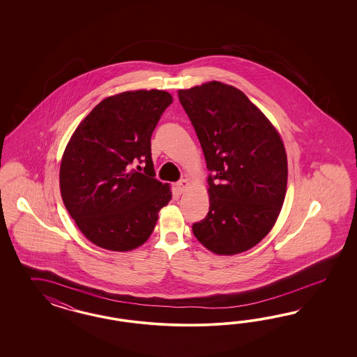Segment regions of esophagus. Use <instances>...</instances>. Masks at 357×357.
<instances>
[{
    "label": "esophagus",
    "instance_id": "34e87169",
    "mask_svg": "<svg viewBox=\"0 0 357 357\" xmlns=\"http://www.w3.org/2000/svg\"><path fill=\"white\" fill-rule=\"evenodd\" d=\"M188 181L187 179H181L178 183H176V190L182 194L184 190L188 187Z\"/></svg>",
    "mask_w": 357,
    "mask_h": 357
}]
</instances>
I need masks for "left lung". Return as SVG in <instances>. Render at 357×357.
<instances>
[{"label": "left lung", "instance_id": "left-lung-1", "mask_svg": "<svg viewBox=\"0 0 357 357\" xmlns=\"http://www.w3.org/2000/svg\"><path fill=\"white\" fill-rule=\"evenodd\" d=\"M206 157L209 212L192 231L206 249L234 255L270 233L284 203V144L241 90L217 81L178 91Z\"/></svg>", "mask_w": 357, "mask_h": 357}]
</instances>
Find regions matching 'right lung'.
I'll return each instance as SVG.
<instances>
[{
    "label": "right lung",
    "instance_id": "1",
    "mask_svg": "<svg viewBox=\"0 0 357 357\" xmlns=\"http://www.w3.org/2000/svg\"><path fill=\"white\" fill-rule=\"evenodd\" d=\"M172 103V94L162 90L106 98L68 142L60 167L61 197L78 229L99 248H139L170 202L169 184L154 178L151 139Z\"/></svg>",
    "mask_w": 357,
    "mask_h": 357
}]
</instances>
